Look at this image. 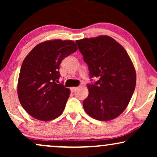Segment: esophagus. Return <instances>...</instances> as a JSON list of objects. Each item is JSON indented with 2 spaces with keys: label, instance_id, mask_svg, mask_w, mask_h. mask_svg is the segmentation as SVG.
I'll list each match as a JSON object with an SVG mask.
<instances>
[{
  "label": "esophagus",
  "instance_id": "esophagus-1",
  "mask_svg": "<svg viewBox=\"0 0 157 157\" xmlns=\"http://www.w3.org/2000/svg\"><path fill=\"white\" fill-rule=\"evenodd\" d=\"M77 89H78V87H71V92H75V91H76V90H77Z\"/></svg>",
  "mask_w": 157,
  "mask_h": 157
}]
</instances>
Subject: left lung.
I'll return each instance as SVG.
<instances>
[{"mask_svg":"<svg viewBox=\"0 0 157 157\" xmlns=\"http://www.w3.org/2000/svg\"><path fill=\"white\" fill-rule=\"evenodd\" d=\"M90 79L89 96L82 102L84 110L91 117L108 121L125 111L136 86V71L125 49L109 36L76 40ZM92 80V79H91Z\"/></svg>","mask_w":157,"mask_h":157,"instance_id":"obj_1","label":"left lung"}]
</instances>
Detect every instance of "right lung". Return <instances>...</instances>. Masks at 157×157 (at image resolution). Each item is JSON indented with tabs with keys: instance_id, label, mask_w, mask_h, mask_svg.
I'll return each mask as SVG.
<instances>
[{
	"instance_id": "right-lung-1",
	"label": "right lung",
	"mask_w": 157,
	"mask_h": 157,
	"mask_svg": "<svg viewBox=\"0 0 157 157\" xmlns=\"http://www.w3.org/2000/svg\"><path fill=\"white\" fill-rule=\"evenodd\" d=\"M77 49L72 40L45 41L37 45L24 59L17 95L23 109L34 118L50 121L63 112L70 90L57 84L60 64Z\"/></svg>"
}]
</instances>
